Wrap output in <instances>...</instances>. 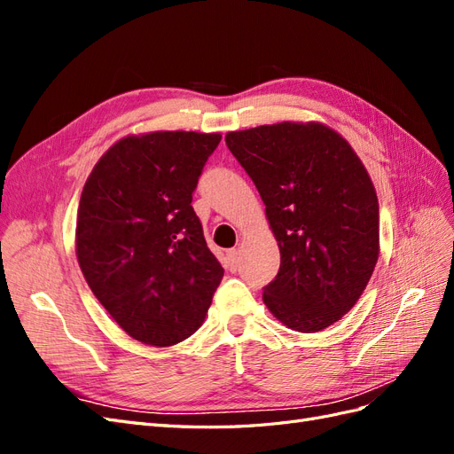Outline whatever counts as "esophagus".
Instances as JSON below:
<instances>
[{
  "instance_id": "obj_1",
  "label": "esophagus",
  "mask_w": 454,
  "mask_h": 454,
  "mask_svg": "<svg viewBox=\"0 0 454 454\" xmlns=\"http://www.w3.org/2000/svg\"><path fill=\"white\" fill-rule=\"evenodd\" d=\"M239 261H240V257H239V250L237 248H232V250H229L227 252V269L231 270V272H235L237 269H239Z\"/></svg>"
}]
</instances>
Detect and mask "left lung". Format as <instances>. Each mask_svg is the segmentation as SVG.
I'll use <instances>...</instances> for the list:
<instances>
[{
	"instance_id": "8db88e82",
	"label": "left lung",
	"mask_w": 454,
	"mask_h": 454,
	"mask_svg": "<svg viewBox=\"0 0 454 454\" xmlns=\"http://www.w3.org/2000/svg\"><path fill=\"white\" fill-rule=\"evenodd\" d=\"M227 147L248 172L280 248L263 301L295 332L340 320L360 299L379 259V200L348 142L322 122L229 132Z\"/></svg>"
}]
</instances>
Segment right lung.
I'll return each instance as SVG.
<instances>
[{
	"instance_id": "obj_1",
	"label": "right lung",
	"mask_w": 454,
	"mask_h": 454,
	"mask_svg": "<svg viewBox=\"0 0 454 454\" xmlns=\"http://www.w3.org/2000/svg\"><path fill=\"white\" fill-rule=\"evenodd\" d=\"M222 134L127 136L96 162L77 208L75 252L102 307L151 347L193 335L223 267L191 200Z\"/></svg>"
}]
</instances>
